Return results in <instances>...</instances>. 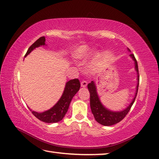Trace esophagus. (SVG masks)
<instances>
[{
  "label": "esophagus",
  "instance_id": "34e87169",
  "mask_svg": "<svg viewBox=\"0 0 159 159\" xmlns=\"http://www.w3.org/2000/svg\"><path fill=\"white\" fill-rule=\"evenodd\" d=\"M86 86H87V82L85 80H82V82H81V86L83 88H85Z\"/></svg>",
  "mask_w": 159,
  "mask_h": 159
}]
</instances>
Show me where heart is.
<instances>
[{"label":"heart","instance_id":"1","mask_svg":"<svg viewBox=\"0 0 159 159\" xmlns=\"http://www.w3.org/2000/svg\"><path fill=\"white\" fill-rule=\"evenodd\" d=\"M89 55L88 48L85 46H82L75 50L74 52V57L76 59H84L87 57Z\"/></svg>","mask_w":159,"mask_h":159}]
</instances>
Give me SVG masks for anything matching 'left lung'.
Returning a JSON list of instances; mask_svg holds the SVG:
<instances>
[{
  "label": "left lung",
  "mask_w": 159,
  "mask_h": 159,
  "mask_svg": "<svg viewBox=\"0 0 159 159\" xmlns=\"http://www.w3.org/2000/svg\"><path fill=\"white\" fill-rule=\"evenodd\" d=\"M130 56L132 57L134 61H135V67L136 70L139 73V67H138V63L136 61V59L134 57V54H131ZM138 85L136 89V95L134 97L133 101L129 104L126 109H125L122 111L120 112H113L111 111L105 109L103 107L102 104H101L100 100H99L98 95L97 94L96 91V87H95V83L93 81H91V83L88 84V89L90 93V106H91V111L93 114L94 118L98 123H100L104 126H111V125H113L116 123H118L120 122L122 120H123L125 116H127V113L129 111L131 107H132L133 104L135 101V99L136 98L138 89H139V75L138 76Z\"/></svg>",
  "instance_id": "1"
}]
</instances>
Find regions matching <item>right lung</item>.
I'll use <instances>...</instances> for the list:
<instances>
[{
  "label": "right lung",
  "instance_id": "add662e5",
  "mask_svg": "<svg viewBox=\"0 0 159 159\" xmlns=\"http://www.w3.org/2000/svg\"><path fill=\"white\" fill-rule=\"evenodd\" d=\"M45 41H46V39L44 37H41L38 39L29 48L25 55V57L35 48L45 45ZM80 88V82L78 79H73L68 81L66 84L64 93H63L60 100L58 101V102L55 106L50 109L43 113L32 111L30 109L32 113L41 121L47 122V123H53V122H57L61 120L68 111L72 99L77 93V92L79 91Z\"/></svg>",
  "mask_w": 159,
  "mask_h": 159
}]
</instances>
